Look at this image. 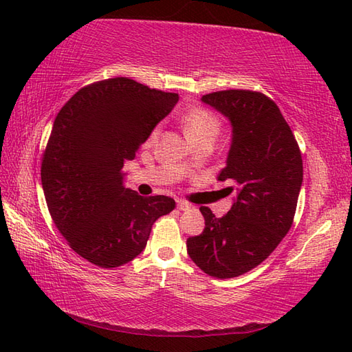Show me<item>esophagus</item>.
Returning <instances> with one entry per match:
<instances>
[{"mask_svg": "<svg viewBox=\"0 0 352 352\" xmlns=\"http://www.w3.org/2000/svg\"><path fill=\"white\" fill-rule=\"evenodd\" d=\"M177 208H178V210H182V212H186V210H189V208H190V204L184 203V201H177Z\"/></svg>", "mask_w": 352, "mask_h": 352, "instance_id": "1", "label": "esophagus"}]
</instances>
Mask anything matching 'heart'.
I'll return each mask as SVG.
<instances>
[{"mask_svg": "<svg viewBox=\"0 0 352 352\" xmlns=\"http://www.w3.org/2000/svg\"><path fill=\"white\" fill-rule=\"evenodd\" d=\"M183 126L188 138L195 142L199 139L212 138L216 139L221 130V122L212 111L206 109H193L189 113H186L183 118ZM159 138V126L151 130L146 139V144H154L155 139Z\"/></svg>", "mask_w": 352, "mask_h": 352, "instance_id": "1", "label": "heart"}]
</instances>
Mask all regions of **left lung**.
Wrapping results in <instances>:
<instances>
[{
  "label": "left lung",
  "instance_id": "1",
  "mask_svg": "<svg viewBox=\"0 0 352 352\" xmlns=\"http://www.w3.org/2000/svg\"><path fill=\"white\" fill-rule=\"evenodd\" d=\"M201 101L231 124V145L219 182L237 186L230 212L216 218L199 210L204 231L188 239V254L214 278H233L269 257L294 222L302 184V159L276 104L252 91L213 92ZM230 192L233 188H227Z\"/></svg>",
  "mask_w": 352,
  "mask_h": 352
}]
</instances>
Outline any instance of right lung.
<instances>
[{"label":"right lung","instance_id":"add662e5","mask_svg":"<svg viewBox=\"0 0 352 352\" xmlns=\"http://www.w3.org/2000/svg\"><path fill=\"white\" fill-rule=\"evenodd\" d=\"M177 101V94L116 77L80 89L56 116L42 159L43 195L58 231L91 263H129L145 250L153 223L174 210L169 197L126 189L122 168Z\"/></svg>","mask_w":352,"mask_h":352}]
</instances>
